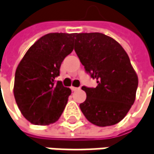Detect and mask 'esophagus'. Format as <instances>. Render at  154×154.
Wrapping results in <instances>:
<instances>
[{
	"label": "esophagus",
	"instance_id": "obj_1",
	"mask_svg": "<svg viewBox=\"0 0 154 154\" xmlns=\"http://www.w3.org/2000/svg\"><path fill=\"white\" fill-rule=\"evenodd\" d=\"M80 88H75V87H71V90L72 91H77V90H79Z\"/></svg>",
	"mask_w": 154,
	"mask_h": 154
}]
</instances>
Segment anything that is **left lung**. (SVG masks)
<instances>
[{
    "instance_id": "obj_1",
    "label": "left lung",
    "mask_w": 154,
    "mask_h": 154,
    "mask_svg": "<svg viewBox=\"0 0 154 154\" xmlns=\"http://www.w3.org/2000/svg\"><path fill=\"white\" fill-rule=\"evenodd\" d=\"M74 51L96 88L82 87L87 99L80 104L87 119L98 127L119 123L134 103L138 76L127 52L114 39L101 33L75 35Z\"/></svg>"
}]
</instances>
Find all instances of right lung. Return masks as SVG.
<instances>
[{
  "label": "right lung",
  "mask_w": 154,
  "mask_h": 154,
  "mask_svg": "<svg viewBox=\"0 0 154 154\" xmlns=\"http://www.w3.org/2000/svg\"><path fill=\"white\" fill-rule=\"evenodd\" d=\"M76 34L50 33L27 51L15 71L14 95L20 111L35 125L48 126L63 112L71 89L61 81V62L73 49Z\"/></svg>",
  "instance_id": "1"
}]
</instances>
